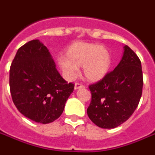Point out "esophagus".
Masks as SVG:
<instances>
[{
  "label": "esophagus",
  "mask_w": 155,
  "mask_h": 155,
  "mask_svg": "<svg viewBox=\"0 0 155 155\" xmlns=\"http://www.w3.org/2000/svg\"><path fill=\"white\" fill-rule=\"evenodd\" d=\"M84 85L81 84L79 82H76L75 85H74V89L75 90H78V89H82V88H84Z\"/></svg>",
  "instance_id": "1"
}]
</instances>
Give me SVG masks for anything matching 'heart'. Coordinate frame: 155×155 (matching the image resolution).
<instances>
[{"instance_id": "1", "label": "heart", "mask_w": 155, "mask_h": 155, "mask_svg": "<svg viewBox=\"0 0 155 155\" xmlns=\"http://www.w3.org/2000/svg\"><path fill=\"white\" fill-rule=\"evenodd\" d=\"M60 68L68 78H73L78 67L82 66L85 78L90 82H98L109 73L112 55L106 46L95 43L77 42L65 51V58L59 60Z\"/></svg>"}]
</instances>
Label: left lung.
Instances as JSON below:
<instances>
[{"label":"left lung","mask_w":155,"mask_h":155,"mask_svg":"<svg viewBox=\"0 0 155 155\" xmlns=\"http://www.w3.org/2000/svg\"><path fill=\"white\" fill-rule=\"evenodd\" d=\"M122 60L104 78L89 86L91 101L87 115L101 128H114L126 122L138 106L142 94L140 60L125 46Z\"/></svg>","instance_id":"left-lung-1"}]
</instances>
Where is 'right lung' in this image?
Returning a JSON list of instances; mask_svg holds the SVG:
<instances>
[{
	"mask_svg": "<svg viewBox=\"0 0 155 155\" xmlns=\"http://www.w3.org/2000/svg\"><path fill=\"white\" fill-rule=\"evenodd\" d=\"M14 104L25 117L46 124L62 114L74 84L63 78L46 46L30 41L16 53L10 69Z\"/></svg>",
	"mask_w": 155,
	"mask_h": 155,
	"instance_id": "right-lung-1",
	"label": "right lung"
}]
</instances>
